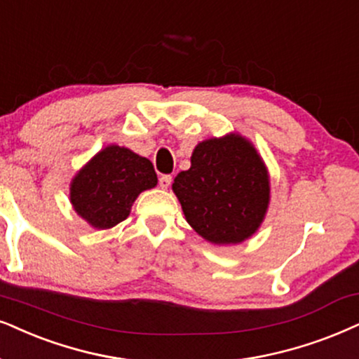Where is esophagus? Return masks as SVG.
Listing matches in <instances>:
<instances>
[{"instance_id": "obj_1", "label": "esophagus", "mask_w": 359, "mask_h": 359, "mask_svg": "<svg viewBox=\"0 0 359 359\" xmlns=\"http://www.w3.org/2000/svg\"><path fill=\"white\" fill-rule=\"evenodd\" d=\"M172 184V175H161L158 177V185L162 189H169V185Z\"/></svg>"}]
</instances>
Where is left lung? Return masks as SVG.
Here are the masks:
<instances>
[{"mask_svg":"<svg viewBox=\"0 0 359 359\" xmlns=\"http://www.w3.org/2000/svg\"><path fill=\"white\" fill-rule=\"evenodd\" d=\"M172 190L189 225L213 245L250 238L270 203V177L260 154L240 134L203 140L194 149L190 169Z\"/></svg>","mask_w":359,"mask_h":359,"instance_id":"obj_1","label":"left lung"}]
</instances>
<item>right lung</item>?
I'll return each instance as SVG.
<instances>
[{"mask_svg": "<svg viewBox=\"0 0 359 359\" xmlns=\"http://www.w3.org/2000/svg\"><path fill=\"white\" fill-rule=\"evenodd\" d=\"M157 185L152 162L116 144L97 152L72 179L69 201L94 229H111L130 213L140 192Z\"/></svg>", "mask_w": 359, "mask_h": 359, "instance_id": "add662e5", "label": "right lung"}]
</instances>
